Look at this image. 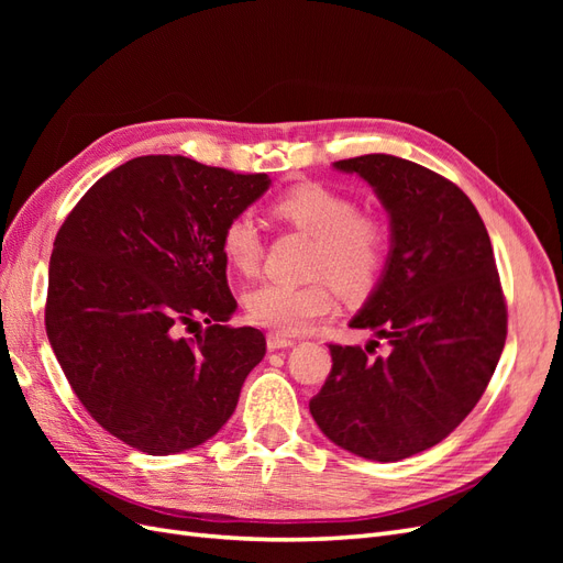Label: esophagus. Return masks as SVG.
Masks as SVG:
<instances>
[{
  "label": "esophagus",
  "mask_w": 563,
  "mask_h": 563,
  "mask_svg": "<svg viewBox=\"0 0 563 563\" xmlns=\"http://www.w3.org/2000/svg\"><path fill=\"white\" fill-rule=\"evenodd\" d=\"M296 343L291 338H286L282 333H269L267 335V350L275 352V350H286V347H294Z\"/></svg>",
  "instance_id": "obj_1"
}]
</instances>
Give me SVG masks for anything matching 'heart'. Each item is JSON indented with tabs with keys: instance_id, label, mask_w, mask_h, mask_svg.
I'll return each mask as SVG.
<instances>
[{
	"instance_id": "heart-1",
	"label": "heart",
	"mask_w": 563,
	"mask_h": 563,
	"mask_svg": "<svg viewBox=\"0 0 563 563\" xmlns=\"http://www.w3.org/2000/svg\"><path fill=\"white\" fill-rule=\"evenodd\" d=\"M272 209L314 236L312 269L323 272L338 291L362 296L376 284L385 261V230L373 216L356 213V203L347 195L319 183H300L277 197ZM220 251L240 275L251 277L258 272L263 240L253 216L236 213L228 220L220 232ZM244 305L249 319L258 327L296 335L333 310V294L323 282H265L253 288Z\"/></svg>"
}]
</instances>
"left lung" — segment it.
Instances as JSON below:
<instances>
[{
  "label": "left lung",
  "instance_id": "obj_1",
  "mask_svg": "<svg viewBox=\"0 0 563 563\" xmlns=\"http://www.w3.org/2000/svg\"><path fill=\"white\" fill-rule=\"evenodd\" d=\"M364 178L389 218L383 275L352 329L366 350L329 345L331 373L310 413L335 446L397 463L446 439L482 399L507 310L482 216L451 180L391 155L333 162ZM388 352L368 357L379 340Z\"/></svg>",
  "mask_w": 563,
  "mask_h": 563
}]
</instances>
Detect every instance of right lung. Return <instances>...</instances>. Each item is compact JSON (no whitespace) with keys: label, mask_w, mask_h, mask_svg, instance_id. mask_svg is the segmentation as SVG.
<instances>
[{"label":"right lung","mask_w":563,"mask_h":563,"mask_svg":"<svg viewBox=\"0 0 563 563\" xmlns=\"http://www.w3.org/2000/svg\"><path fill=\"white\" fill-rule=\"evenodd\" d=\"M269 185L267 174L180 155L135 157L100 178L60 225L48 343L77 399L124 444L183 453L234 413L265 335L225 327L236 300L220 232ZM183 325L196 335L183 339Z\"/></svg>","instance_id":"obj_1"}]
</instances>
